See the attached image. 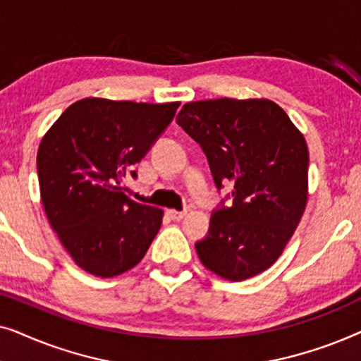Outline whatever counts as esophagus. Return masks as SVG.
<instances>
[{
    "instance_id": "34e87169",
    "label": "esophagus",
    "mask_w": 361,
    "mask_h": 361,
    "mask_svg": "<svg viewBox=\"0 0 361 361\" xmlns=\"http://www.w3.org/2000/svg\"><path fill=\"white\" fill-rule=\"evenodd\" d=\"M167 215L174 221H180L187 215V210H167Z\"/></svg>"
}]
</instances>
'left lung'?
I'll return each instance as SVG.
<instances>
[{"mask_svg":"<svg viewBox=\"0 0 361 361\" xmlns=\"http://www.w3.org/2000/svg\"><path fill=\"white\" fill-rule=\"evenodd\" d=\"M177 125L204 149L216 189L231 185L195 250L202 264L228 281L263 273L279 258L307 204L309 151L274 102H190ZM230 195H226L228 199Z\"/></svg>","mask_w":361,"mask_h":361,"instance_id":"1","label":"left lung"}]
</instances>
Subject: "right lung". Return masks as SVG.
<instances>
[{"label": "right lung", "mask_w": 361, "mask_h": 361, "mask_svg": "<svg viewBox=\"0 0 361 361\" xmlns=\"http://www.w3.org/2000/svg\"><path fill=\"white\" fill-rule=\"evenodd\" d=\"M172 103L83 98L42 137L37 177L47 220L77 266L113 278L142 259L162 210L131 200L121 182L179 108Z\"/></svg>", "instance_id": "right-lung-1"}]
</instances>
